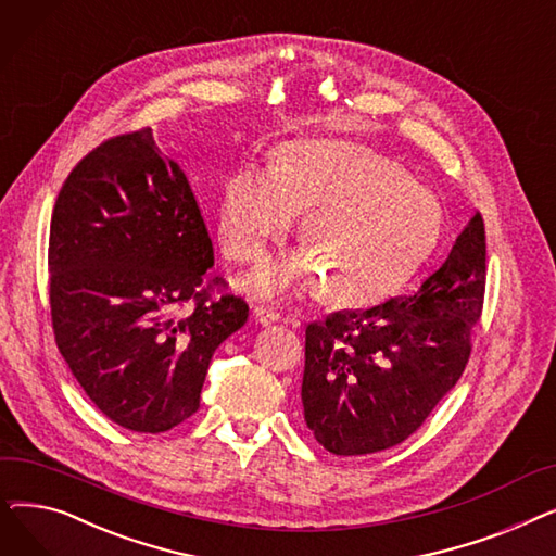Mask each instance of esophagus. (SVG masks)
Instances as JSON below:
<instances>
[{
  "label": "esophagus",
  "mask_w": 556,
  "mask_h": 556,
  "mask_svg": "<svg viewBox=\"0 0 556 556\" xmlns=\"http://www.w3.org/2000/svg\"><path fill=\"white\" fill-rule=\"evenodd\" d=\"M252 315H254V319L258 325H263V327H273L275 323H279V311H275V308H268V306H254V311H252Z\"/></svg>",
  "instance_id": "1"
}]
</instances>
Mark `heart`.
Wrapping results in <instances>:
<instances>
[{"label": "heart", "instance_id": "b5f03b06", "mask_svg": "<svg viewBox=\"0 0 556 556\" xmlns=\"http://www.w3.org/2000/svg\"><path fill=\"white\" fill-rule=\"evenodd\" d=\"M306 212V248L266 261L243 279L256 300L325 281L342 304L374 302L428 252L440 212L403 166L352 141H295L273 168H233L220 189L223 250L254 263Z\"/></svg>", "mask_w": 556, "mask_h": 556}]
</instances>
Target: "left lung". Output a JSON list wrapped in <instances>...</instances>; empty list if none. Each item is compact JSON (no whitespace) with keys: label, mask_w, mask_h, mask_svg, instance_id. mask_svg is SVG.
<instances>
[{"label":"left lung","mask_w":556,"mask_h":556,"mask_svg":"<svg viewBox=\"0 0 556 556\" xmlns=\"http://www.w3.org/2000/svg\"><path fill=\"white\" fill-rule=\"evenodd\" d=\"M486 283L480 212L413 295L306 327L304 419L333 455L392 448L419 430L471 356Z\"/></svg>","instance_id":"left-lung-1"}]
</instances>
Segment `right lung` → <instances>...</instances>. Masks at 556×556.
I'll list each match as a JSON object with an SVG mask.
<instances>
[{
  "mask_svg": "<svg viewBox=\"0 0 556 556\" xmlns=\"http://www.w3.org/2000/svg\"><path fill=\"white\" fill-rule=\"evenodd\" d=\"M214 248L185 170L151 128L87 153L58 193L49 229L55 344L114 424L164 432L200 407L212 356L248 323L207 270ZM191 314H178L185 304Z\"/></svg>",
  "mask_w": 556,
  "mask_h": 556,
  "instance_id": "1",
  "label": "right lung"
}]
</instances>
